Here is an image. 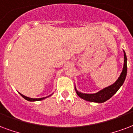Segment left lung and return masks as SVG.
<instances>
[{"mask_svg": "<svg viewBox=\"0 0 133 133\" xmlns=\"http://www.w3.org/2000/svg\"><path fill=\"white\" fill-rule=\"evenodd\" d=\"M124 66L122 71L121 74L117 79L116 82L111 86L102 89L96 94H84L81 93L75 89L77 94L80 98L84 99L86 101H89L91 102H97V103H103L106 102L108 99L111 98L114 94H116L117 91L120 89V87L123 84L127 75V56L124 51Z\"/></svg>", "mask_w": 133, "mask_h": 133, "instance_id": "left-lung-1", "label": "left lung"}]
</instances>
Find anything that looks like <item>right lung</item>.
<instances>
[{
    "label": "right lung",
    "instance_id": "obj_1",
    "mask_svg": "<svg viewBox=\"0 0 133 133\" xmlns=\"http://www.w3.org/2000/svg\"><path fill=\"white\" fill-rule=\"evenodd\" d=\"M20 94V93H19ZM20 95H21L22 97H23L24 99H25L26 100H27V101H29V102H35V101H40V100H42V99H45V98H46V97H43V98H39V99H32V98H29V97H25V96H24V95H22V94H20Z\"/></svg>",
    "mask_w": 133,
    "mask_h": 133
}]
</instances>
